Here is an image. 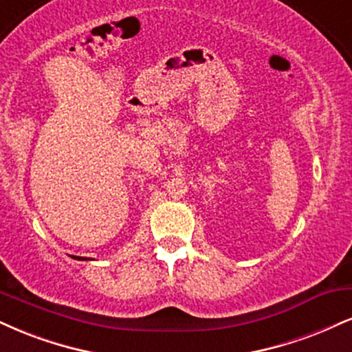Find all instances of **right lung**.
Wrapping results in <instances>:
<instances>
[{
	"label": "right lung",
	"instance_id": "1",
	"mask_svg": "<svg viewBox=\"0 0 352 352\" xmlns=\"http://www.w3.org/2000/svg\"><path fill=\"white\" fill-rule=\"evenodd\" d=\"M74 259H78V261H80V259H83V261H88V259H87V257H77V256H75V257H74Z\"/></svg>",
	"mask_w": 352,
	"mask_h": 352
}]
</instances>
